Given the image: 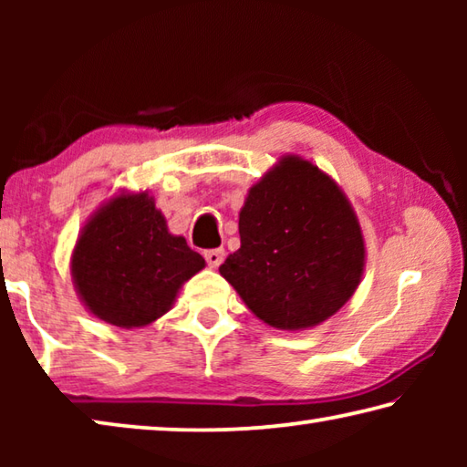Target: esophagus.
I'll list each match as a JSON object with an SVG mask.
<instances>
[{
  "label": "esophagus",
  "mask_w": 467,
  "mask_h": 467,
  "mask_svg": "<svg viewBox=\"0 0 467 467\" xmlns=\"http://www.w3.org/2000/svg\"><path fill=\"white\" fill-rule=\"evenodd\" d=\"M203 257L210 267H218L224 262V249H208V251H203Z\"/></svg>",
  "instance_id": "34e87169"
}]
</instances>
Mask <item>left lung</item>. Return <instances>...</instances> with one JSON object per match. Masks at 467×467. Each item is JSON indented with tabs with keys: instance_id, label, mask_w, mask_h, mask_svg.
Wrapping results in <instances>:
<instances>
[{
	"instance_id": "1",
	"label": "left lung",
	"mask_w": 467,
	"mask_h": 467,
	"mask_svg": "<svg viewBox=\"0 0 467 467\" xmlns=\"http://www.w3.org/2000/svg\"><path fill=\"white\" fill-rule=\"evenodd\" d=\"M241 249L220 265L249 311L275 329H309L357 292L367 247L334 179L303 156L284 154L249 189L239 212Z\"/></svg>"
}]
</instances>
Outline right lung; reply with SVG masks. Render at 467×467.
<instances>
[{"label": "right lung", "instance_id": "right-lung-1", "mask_svg": "<svg viewBox=\"0 0 467 467\" xmlns=\"http://www.w3.org/2000/svg\"><path fill=\"white\" fill-rule=\"evenodd\" d=\"M205 267L185 236L169 233L148 192H119L78 234L69 270L82 305L110 326L144 327L167 313Z\"/></svg>", "mask_w": 467, "mask_h": 467}]
</instances>
